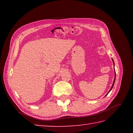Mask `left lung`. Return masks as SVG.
I'll list each match as a JSON object with an SVG mask.
<instances>
[{"label":"left lung","mask_w":133,"mask_h":133,"mask_svg":"<svg viewBox=\"0 0 133 133\" xmlns=\"http://www.w3.org/2000/svg\"><path fill=\"white\" fill-rule=\"evenodd\" d=\"M112 62H113V64H114V61H113V59H112ZM115 77H116V75H115V77H114V82H113V83H112V86H111V89H110V90H109V91L108 92H107V94L106 95V96L107 95V94H109V92L110 91H111V89H112V87H113V86H114V83H115Z\"/></svg>","instance_id":"8db88e82"}]
</instances>
